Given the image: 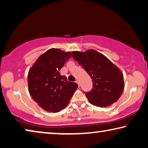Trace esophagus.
Wrapping results in <instances>:
<instances>
[{
	"label": "esophagus",
	"instance_id": "esophagus-1",
	"mask_svg": "<svg viewBox=\"0 0 148 148\" xmlns=\"http://www.w3.org/2000/svg\"><path fill=\"white\" fill-rule=\"evenodd\" d=\"M75 83H76L77 84H78V86H79V81H76Z\"/></svg>",
	"mask_w": 148,
	"mask_h": 148
}]
</instances>
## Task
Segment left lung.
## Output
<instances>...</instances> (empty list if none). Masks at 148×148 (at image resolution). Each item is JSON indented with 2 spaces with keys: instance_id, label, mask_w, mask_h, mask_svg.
Wrapping results in <instances>:
<instances>
[{
  "instance_id": "1",
  "label": "left lung",
  "mask_w": 148,
  "mask_h": 148,
  "mask_svg": "<svg viewBox=\"0 0 148 148\" xmlns=\"http://www.w3.org/2000/svg\"><path fill=\"white\" fill-rule=\"evenodd\" d=\"M73 58L92 79L93 90L86 96L91 104L106 108L112 105L121 96L125 83L123 72L100 52L93 49L73 51Z\"/></svg>"
}]
</instances>
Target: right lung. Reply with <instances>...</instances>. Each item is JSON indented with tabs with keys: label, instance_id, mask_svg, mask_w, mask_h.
Returning a JSON list of instances; mask_svg holds the SVG:
<instances>
[{
	"label": "right lung",
	"instance_id": "right-lung-1",
	"mask_svg": "<svg viewBox=\"0 0 148 148\" xmlns=\"http://www.w3.org/2000/svg\"><path fill=\"white\" fill-rule=\"evenodd\" d=\"M71 56L70 52L50 48L41 54L29 70V92L46 111L57 113L64 109L78 87L60 73Z\"/></svg>",
	"mask_w": 148,
	"mask_h": 148
}]
</instances>
